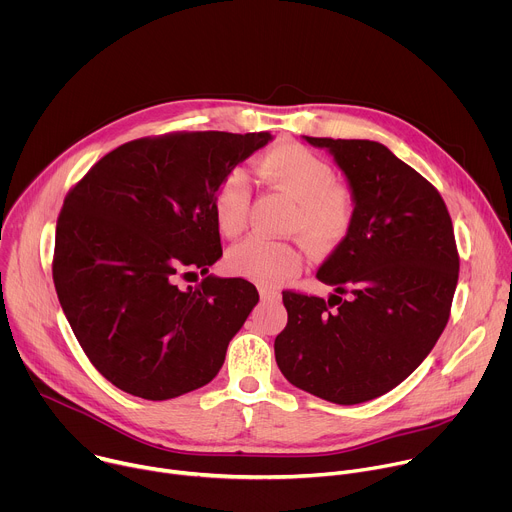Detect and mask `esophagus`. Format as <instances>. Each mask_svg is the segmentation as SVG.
Listing matches in <instances>:
<instances>
[{
    "mask_svg": "<svg viewBox=\"0 0 512 512\" xmlns=\"http://www.w3.org/2000/svg\"><path fill=\"white\" fill-rule=\"evenodd\" d=\"M259 296L263 302H279L281 300V294L275 289H267V287H261L259 289Z\"/></svg>",
    "mask_w": 512,
    "mask_h": 512,
    "instance_id": "1",
    "label": "esophagus"
}]
</instances>
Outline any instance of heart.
I'll return each instance as SVG.
<instances>
[{
	"mask_svg": "<svg viewBox=\"0 0 512 512\" xmlns=\"http://www.w3.org/2000/svg\"><path fill=\"white\" fill-rule=\"evenodd\" d=\"M259 174L296 198L291 229L318 251L338 247L352 231L356 200L348 186L336 182V172L316 152L300 143H281L259 160ZM251 188L245 170H231L214 190L212 210L218 231L237 237L245 225ZM227 263L231 271L261 285H275L302 267V253L287 241L249 237L237 243Z\"/></svg>",
	"mask_w": 512,
	"mask_h": 512,
	"instance_id": "heart-1",
	"label": "heart"
}]
</instances>
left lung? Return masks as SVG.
<instances>
[{"mask_svg": "<svg viewBox=\"0 0 512 512\" xmlns=\"http://www.w3.org/2000/svg\"><path fill=\"white\" fill-rule=\"evenodd\" d=\"M306 139L346 174L356 218L318 269L336 287L328 302L283 291L275 360L298 389L356 405L395 389L431 352L450 320L460 255L440 192L383 143Z\"/></svg>", "mask_w": 512, "mask_h": 512, "instance_id": "obj_1", "label": "left lung"}]
</instances>
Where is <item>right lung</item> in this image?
Here are the masks:
<instances>
[{
  "label": "right lung",
  "instance_id": "add662e5",
  "mask_svg": "<svg viewBox=\"0 0 512 512\" xmlns=\"http://www.w3.org/2000/svg\"><path fill=\"white\" fill-rule=\"evenodd\" d=\"M269 131H174L103 156L64 198L52 277L93 367L117 389L166 401L210 383L259 302L241 277H204L223 255L216 186Z\"/></svg>",
  "mask_w": 512,
  "mask_h": 512
}]
</instances>
